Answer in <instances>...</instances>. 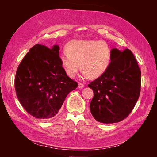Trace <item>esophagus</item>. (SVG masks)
<instances>
[{"label":"esophagus","instance_id":"esophagus-1","mask_svg":"<svg viewBox=\"0 0 157 157\" xmlns=\"http://www.w3.org/2000/svg\"><path fill=\"white\" fill-rule=\"evenodd\" d=\"M84 87V84H82V83H78V88L82 89Z\"/></svg>","mask_w":157,"mask_h":157}]
</instances>
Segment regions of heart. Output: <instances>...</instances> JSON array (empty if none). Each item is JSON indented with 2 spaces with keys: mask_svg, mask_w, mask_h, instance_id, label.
<instances>
[{
  "mask_svg": "<svg viewBox=\"0 0 157 157\" xmlns=\"http://www.w3.org/2000/svg\"><path fill=\"white\" fill-rule=\"evenodd\" d=\"M66 49L59 55V60L70 77H75L81 67L84 77L96 78L105 72L111 63V50L105 41L73 40Z\"/></svg>",
  "mask_w": 157,
  "mask_h": 157,
  "instance_id": "1",
  "label": "heart"
}]
</instances>
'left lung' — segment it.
<instances>
[{"label":"left lung","mask_w":157,"mask_h":157,"mask_svg":"<svg viewBox=\"0 0 157 157\" xmlns=\"http://www.w3.org/2000/svg\"><path fill=\"white\" fill-rule=\"evenodd\" d=\"M108 69L88 86L93 90L90 112L97 121L118 122L132 112L141 90V71L129 49L111 50Z\"/></svg>","instance_id":"8db88e82"}]
</instances>
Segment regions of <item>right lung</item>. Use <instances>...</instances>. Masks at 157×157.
<instances>
[{
  "label": "right lung",
  "instance_id": "add662e5",
  "mask_svg": "<svg viewBox=\"0 0 157 157\" xmlns=\"http://www.w3.org/2000/svg\"><path fill=\"white\" fill-rule=\"evenodd\" d=\"M59 47L36 44L19 65L15 89L22 107L31 115L48 120L58 113L78 83L69 78L59 60Z\"/></svg>",
  "mask_w": 157,
  "mask_h": 157
}]
</instances>
